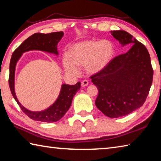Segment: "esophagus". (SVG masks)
<instances>
[{"mask_svg": "<svg viewBox=\"0 0 161 161\" xmlns=\"http://www.w3.org/2000/svg\"><path fill=\"white\" fill-rule=\"evenodd\" d=\"M88 84H89L88 81H87V80H83L82 81H81V86H83V87L86 86L88 85Z\"/></svg>", "mask_w": 161, "mask_h": 161, "instance_id": "obj_1", "label": "esophagus"}]
</instances>
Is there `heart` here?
Segmentation results:
<instances>
[{
    "label": "heart",
    "instance_id": "heart-1",
    "mask_svg": "<svg viewBox=\"0 0 161 161\" xmlns=\"http://www.w3.org/2000/svg\"><path fill=\"white\" fill-rule=\"evenodd\" d=\"M115 47L108 40H84L72 45L64 59L65 70L77 74V67L84 66L89 74L102 72L109 64L115 56Z\"/></svg>",
    "mask_w": 161,
    "mask_h": 161
}]
</instances>
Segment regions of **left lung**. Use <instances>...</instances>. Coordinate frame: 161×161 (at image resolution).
I'll use <instances>...</instances> for the list:
<instances>
[{
    "label": "left lung",
    "instance_id": "8db88e82",
    "mask_svg": "<svg viewBox=\"0 0 161 161\" xmlns=\"http://www.w3.org/2000/svg\"><path fill=\"white\" fill-rule=\"evenodd\" d=\"M111 32L122 46L131 47L91 79L99 90L97 107L107 116L118 118L143 106L151 86L153 70L150 54L142 43L124 31Z\"/></svg>",
    "mask_w": 161,
    "mask_h": 161
}]
</instances>
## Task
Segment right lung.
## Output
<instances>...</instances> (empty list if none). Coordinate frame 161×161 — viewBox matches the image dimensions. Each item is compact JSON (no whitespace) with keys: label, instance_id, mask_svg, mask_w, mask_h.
I'll return each mask as SVG.
<instances>
[{"label":"right lung","instance_id":"obj_1","mask_svg":"<svg viewBox=\"0 0 161 161\" xmlns=\"http://www.w3.org/2000/svg\"><path fill=\"white\" fill-rule=\"evenodd\" d=\"M63 32H51L48 34L35 33L24 41L13 52L10 62L9 86L10 92L22 111L31 119L42 122H56L62 119L72 104V99L80 90L81 83L79 81L75 85L63 84L55 102L47 108L40 111H32L23 107L19 102L15 92V67L23 53L31 50H40L58 55V44L63 37Z\"/></svg>","mask_w":161,"mask_h":161}]
</instances>
